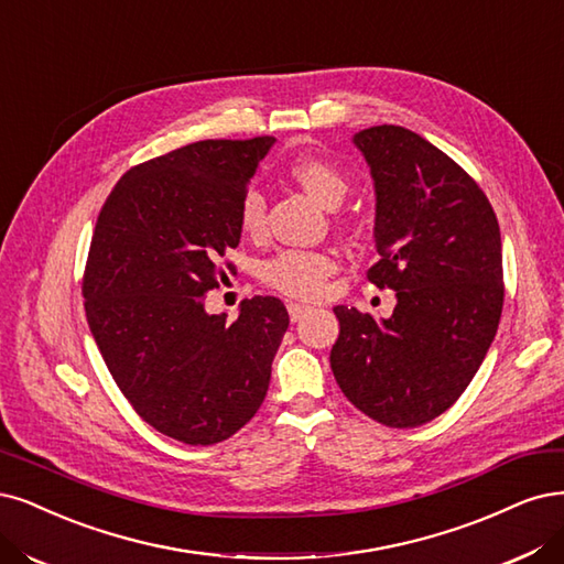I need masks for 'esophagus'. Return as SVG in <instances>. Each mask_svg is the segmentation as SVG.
Masks as SVG:
<instances>
[{"instance_id": "obj_1", "label": "esophagus", "mask_w": 564, "mask_h": 564, "mask_svg": "<svg viewBox=\"0 0 564 564\" xmlns=\"http://www.w3.org/2000/svg\"><path fill=\"white\" fill-rule=\"evenodd\" d=\"M286 310H289V319L291 322H301L307 313H310V305H303V303H286Z\"/></svg>"}]
</instances>
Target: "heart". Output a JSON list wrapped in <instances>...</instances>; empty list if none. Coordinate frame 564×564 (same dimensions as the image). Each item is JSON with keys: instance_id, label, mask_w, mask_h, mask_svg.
<instances>
[{"instance_id": "heart-1", "label": "heart", "mask_w": 564, "mask_h": 564, "mask_svg": "<svg viewBox=\"0 0 564 564\" xmlns=\"http://www.w3.org/2000/svg\"><path fill=\"white\" fill-rule=\"evenodd\" d=\"M286 177L305 188L324 205H338L349 188L347 174L334 161L315 151H299L284 165ZM238 226L247 238L265 236V203L259 191L249 188L238 205ZM338 270L334 251L326 249H282L259 265V280L291 299H317L326 280Z\"/></svg>"}]
</instances>
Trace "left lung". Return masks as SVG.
<instances>
[{
	"label": "left lung",
	"instance_id": "8db88e82",
	"mask_svg": "<svg viewBox=\"0 0 564 564\" xmlns=\"http://www.w3.org/2000/svg\"><path fill=\"white\" fill-rule=\"evenodd\" d=\"M376 180V249L366 270L397 291L390 319L336 305L332 371L364 415L411 430L462 397L495 340L503 305L495 209L448 153L401 126L355 134Z\"/></svg>",
	"mask_w": 564,
	"mask_h": 564
}]
</instances>
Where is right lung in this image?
Segmentation results:
<instances>
[{
  "label": "right lung",
  "mask_w": 564,
  "mask_h": 564,
  "mask_svg": "<svg viewBox=\"0 0 564 564\" xmlns=\"http://www.w3.org/2000/svg\"><path fill=\"white\" fill-rule=\"evenodd\" d=\"M275 140H203L130 167L107 196L84 268L90 334L153 430L186 445L230 438L257 415L289 326L275 296L207 315L240 242L238 205ZM232 263L226 261L230 270Z\"/></svg>",
  "instance_id": "1"
}]
</instances>
